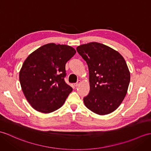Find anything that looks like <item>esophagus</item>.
<instances>
[{"mask_svg": "<svg viewBox=\"0 0 151 151\" xmlns=\"http://www.w3.org/2000/svg\"><path fill=\"white\" fill-rule=\"evenodd\" d=\"M82 83V82H81V80H78V82H77L76 83H75L74 85H75V87H77V86H78L80 83Z\"/></svg>", "mask_w": 151, "mask_h": 151, "instance_id": "1", "label": "esophagus"}]
</instances>
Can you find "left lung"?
Returning <instances> with one entry per match:
<instances>
[{"instance_id":"8db88e82","label":"left lung","mask_w":151,"mask_h":151,"mask_svg":"<svg viewBox=\"0 0 151 151\" xmlns=\"http://www.w3.org/2000/svg\"><path fill=\"white\" fill-rule=\"evenodd\" d=\"M76 51L89 71L90 91L84 97V104L97 114L111 113L123 101L130 82L125 59L117 51L98 42L80 45Z\"/></svg>"}]
</instances>
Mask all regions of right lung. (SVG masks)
Instances as JSON below:
<instances>
[{"mask_svg":"<svg viewBox=\"0 0 151 151\" xmlns=\"http://www.w3.org/2000/svg\"><path fill=\"white\" fill-rule=\"evenodd\" d=\"M76 53L68 45L50 43L28 56L19 72L21 88L35 110L50 113L61 107L73 89L64 81L65 64Z\"/></svg>","mask_w":151,"mask_h":151,"instance_id":"right-lung-1","label":"right lung"}]
</instances>
